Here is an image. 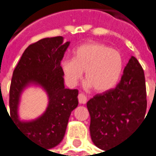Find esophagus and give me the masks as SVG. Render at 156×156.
I'll return each instance as SVG.
<instances>
[{"mask_svg":"<svg viewBox=\"0 0 156 156\" xmlns=\"http://www.w3.org/2000/svg\"><path fill=\"white\" fill-rule=\"evenodd\" d=\"M78 102H79V104H81V105H84V104H86V102H87V98H86V96L83 93H80V94H78Z\"/></svg>","mask_w":156,"mask_h":156,"instance_id":"1","label":"esophagus"}]
</instances>
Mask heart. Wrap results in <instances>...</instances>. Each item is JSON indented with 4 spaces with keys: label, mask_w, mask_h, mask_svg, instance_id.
Masks as SVG:
<instances>
[{
    "label": "heart",
    "mask_w": 156,
    "mask_h": 156,
    "mask_svg": "<svg viewBox=\"0 0 156 156\" xmlns=\"http://www.w3.org/2000/svg\"><path fill=\"white\" fill-rule=\"evenodd\" d=\"M61 70L70 87L77 85L85 71L84 87L99 93L115 87L123 70L122 54L110 46L98 42H88L78 46L73 58H66L61 62Z\"/></svg>",
    "instance_id": "obj_1"
}]
</instances>
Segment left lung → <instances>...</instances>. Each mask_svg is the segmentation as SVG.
<instances>
[{
  "mask_svg": "<svg viewBox=\"0 0 156 156\" xmlns=\"http://www.w3.org/2000/svg\"><path fill=\"white\" fill-rule=\"evenodd\" d=\"M90 132L95 145L107 150L130 136L145 119L147 110L144 72L134 56L123 70L120 83L87 102Z\"/></svg>",
  "mask_w": 156,
  "mask_h": 156,
  "instance_id": "left-lung-1",
  "label": "left lung"
}]
</instances>
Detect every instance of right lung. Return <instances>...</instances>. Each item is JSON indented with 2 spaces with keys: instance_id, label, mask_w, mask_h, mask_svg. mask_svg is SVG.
<instances>
[{
  "instance_id": "1",
  "label": "right lung",
  "mask_w": 156,
  "mask_h": 156,
  "mask_svg": "<svg viewBox=\"0 0 156 156\" xmlns=\"http://www.w3.org/2000/svg\"><path fill=\"white\" fill-rule=\"evenodd\" d=\"M69 45L70 41L64 42L62 36L45 38L30 45L14 69L11 81V120L28 139L46 149L54 148L62 142L71 113L78 105V90L65 87L60 66ZM32 86L40 87L46 92L48 106L40 117L22 120L19 115L21 95Z\"/></svg>"
}]
</instances>
